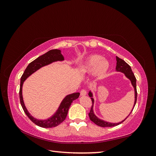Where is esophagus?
<instances>
[{"label":"esophagus","mask_w":156,"mask_h":156,"mask_svg":"<svg viewBox=\"0 0 156 156\" xmlns=\"http://www.w3.org/2000/svg\"><path fill=\"white\" fill-rule=\"evenodd\" d=\"M87 92L86 90L83 89L81 91V96H86V95H87Z\"/></svg>","instance_id":"34e87169"}]
</instances>
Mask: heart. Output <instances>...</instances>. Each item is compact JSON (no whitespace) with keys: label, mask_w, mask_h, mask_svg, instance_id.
<instances>
[{"label":"heart","mask_w":156,"mask_h":156,"mask_svg":"<svg viewBox=\"0 0 156 156\" xmlns=\"http://www.w3.org/2000/svg\"><path fill=\"white\" fill-rule=\"evenodd\" d=\"M109 66L108 61L102 58L100 55H92L87 58L81 66L83 73H89L94 71V74L97 77L104 75Z\"/></svg>","instance_id":"b5f03b06"}]
</instances>
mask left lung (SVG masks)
I'll use <instances>...</instances> for the list:
<instances>
[{
  "mask_svg": "<svg viewBox=\"0 0 156 156\" xmlns=\"http://www.w3.org/2000/svg\"><path fill=\"white\" fill-rule=\"evenodd\" d=\"M116 71L118 72H121L123 73L124 74L125 76L128 79L129 81H131V83L133 86L134 88V91H135V101H134V105L133 107H132V109L131 112H129V115L127 116L124 120L122 121L118 122V123H111V122H107L105 120H101L95 115V113L94 112V99L93 98V93L92 92L91 90H90L88 92V96L89 97H90L92 101V106L91 107V110L89 112V117L91 121H92L94 124H96V125L100 126V127H112V126H116L122 123L127 117L129 116V115L131 113V112L133 111L134 107L136 104V98H137V92H136V78L135 77V75L132 72L131 68L127 64L124 60L118 57V56H116Z\"/></svg>",
  "mask_w": 156,
  "mask_h": 156,
  "instance_id": "obj_1",
  "label": "left lung"
}]
</instances>
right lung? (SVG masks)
<instances>
[{
  "mask_svg": "<svg viewBox=\"0 0 156 156\" xmlns=\"http://www.w3.org/2000/svg\"><path fill=\"white\" fill-rule=\"evenodd\" d=\"M64 60V56L62 55L61 51L59 49H52L47 52L46 53L44 54L39 57H37L34 61L30 62L26 69L23 73L22 77H21V83H20V98L21 105L23 107V109L25 112L27 116L29 118L30 120L34 122L35 124L44 128H50L58 126L60 124L66 119L68 115V112L69 108L72 104L73 101L77 99L80 95L79 92L73 93L66 96V97L61 101L60 104L57 108V110L51 117L47 119H37L33 116L30 115V113L27 110V108L25 105L24 101L23 98V85L25 80L29 77L32 74L36 72V71L40 69L42 67L45 66L49 64H51L53 62H57V61H63Z\"/></svg>",
  "mask_w": 156,
  "mask_h": 156,
  "instance_id": "add662e5",
  "label": "right lung"
}]
</instances>
